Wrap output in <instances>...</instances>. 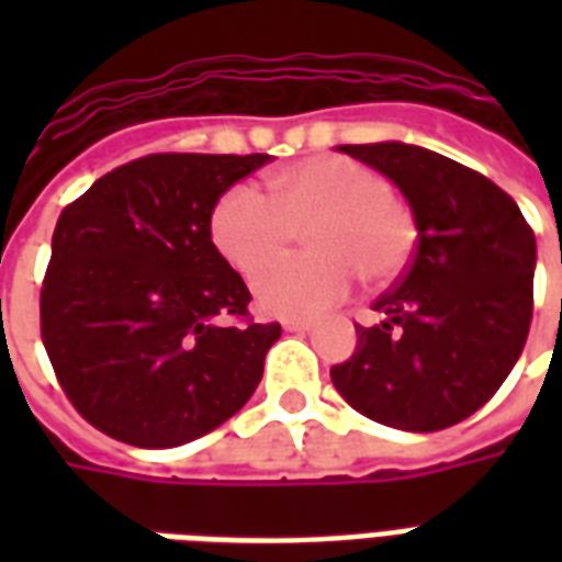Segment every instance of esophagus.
<instances>
[{
	"mask_svg": "<svg viewBox=\"0 0 562 562\" xmlns=\"http://www.w3.org/2000/svg\"><path fill=\"white\" fill-rule=\"evenodd\" d=\"M282 328L285 330H310L313 328V322H306V318H285V322H282Z\"/></svg>",
	"mask_w": 562,
	"mask_h": 562,
	"instance_id": "1",
	"label": "esophagus"
}]
</instances>
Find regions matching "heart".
Here are the masks:
<instances>
[{
	"label": "heart",
	"instance_id": "b5f03b06",
	"mask_svg": "<svg viewBox=\"0 0 562 562\" xmlns=\"http://www.w3.org/2000/svg\"><path fill=\"white\" fill-rule=\"evenodd\" d=\"M304 233L311 256L286 262L256 285L258 306L273 316H316L352 292L355 273L373 285L401 280L413 261L418 225L391 195L385 173L349 156H313L270 177V198L232 186L210 213V237L246 280Z\"/></svg>",
	"mask_w": 562,
	"mask_h": 562
}]
</instances>
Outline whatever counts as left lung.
Here are the masks:
<instances>
[{"label":"left lung","instance_id":"1","mask_svg":"<svg viewBox=\"0 0 562 562\" xmlns=\"http://www.w3.org/2000/svg\"><path fill=\"white\" fill-rule=\"evenodd\" d=\"M391 177L413 207L418 246L379 297L382 322L330 367L334 389L397 430H446L491 401L532 318L536 237L515 198L484 173L413 144H346Z\"/></svg>","mask_w":562,"mask_h":562}]
</instances>
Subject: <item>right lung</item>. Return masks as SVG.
<instances>
[{
	"mask_svg": "<svg viewBox=\"0 0 562 562\" xmlns=\"http://www.w3.org/2000/svg\"><path fill=\"white\" fill-rule=\"evenodd\" d=\"M265 153H149L59 213L42 282V340L71 406L138 448L210 434L261 382L280 322L210 237V213Z\"/></svg>",
	"mask_w": 562,
	"mask_h": 562,
	"instance_id": "right-lung-1",
	"label": "right lung"
}]
</instances>
